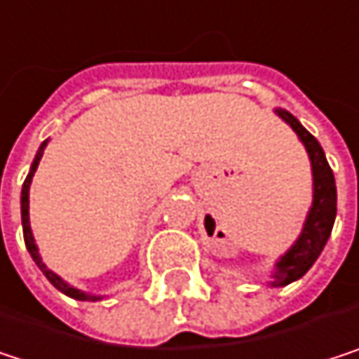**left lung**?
Wrapping results in <instances>:
<instances>
[{
    "label": "left lung",
    "instance_id": "obj_1",
    "mask_svg": "<svg viewBox=\"0 0 359 359\" xmlns=\"http://www.w3.org/2000/svg\"><path fill=\"white\" fill-rule=\"evenodd\" d=\"M276 115L282 117L299 136V140L305 144V151L311 161V176H313V202L307 212V219L303 223L301 236L297 242L276 261L273 271H271V282L269 286H288L297 280H301L311 265L318 261L322 255L332 225L337 217V185H334V174L328 165V159L324 155L322 144L318 142L316 136H311L301 121L288 113L286 109H276Z\"/></svg>",
    "mask_w": 359,
    "mask_h": 359
}]
</instances>
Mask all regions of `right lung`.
Instances as JSON below:
<instances>
[{
  "label": "right lung",
  "mask_w": 359,
  "mask_h": 359,
  "mask_svg": "<svg viewBox=\"0 0 359 359\" xmlns=\"http://www.w3.org/2000/svg\"><path fill=\"white\" fill-rule=\"evenodd\" d=\"M48 140H50V138H46V140L39 144V149H37V155H35V159H33V163H31V170H29V174H27V178H25V183H22V191H20V219H22V236H25V246H27V250H29L31 259L35 261V265L41 269V273L48 278V282H50V284H52L56 290H60L62 294H67V297H71V299H77V301H100L102 297H96V294L83 292V290H79V288L71 286L69 282H65V280H62L58 273H54L52 269H48V267H46V263L41 261L39 248H37V244H35V238H33V231H31V223H29V189H31L33 174H35V170H37V165H39V159H41V155H43V149L48 147Z\"/></svg>",
  "instance_id": "add662e5"
}]
</instances>
